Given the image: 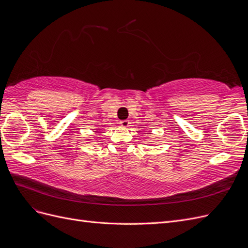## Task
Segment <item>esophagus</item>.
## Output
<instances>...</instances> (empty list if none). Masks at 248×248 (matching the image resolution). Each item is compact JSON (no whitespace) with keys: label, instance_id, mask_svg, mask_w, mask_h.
Returning <instances> with one entry per match:
<instances>
[{"label":"esophagus","instance_id":"esophagus-1","mask_svg":"<svg viewBox=\"0 0 248 248\" xmlns=\"http://www.w3.org/2000/svg\"><path fill=\"white\" fill-rule=\"evenodd\" d=\"M120 125H121L122 127H125V128H126V127L129 126V121H128V120H123V121L120 122Z\"/></svg>","mask_w":248,"mask_h":248}]
</instances>
